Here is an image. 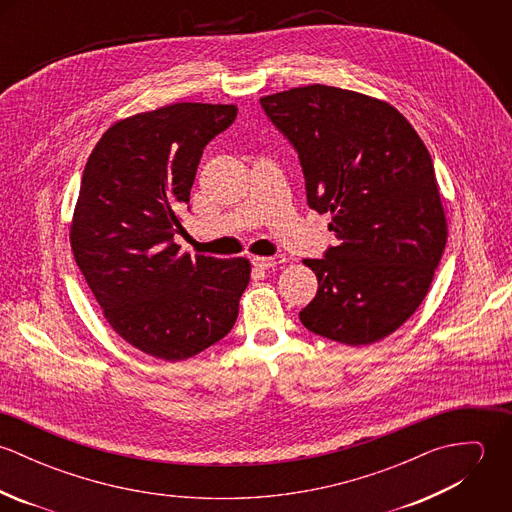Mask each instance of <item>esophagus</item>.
Here are the masks:
<instances>
[{
    "label": "esophagus",
    "mask_w": 512,
    "mask_h": 512,
    "mask_svg": "<svg viewBox=\"0 0 512 512\" xmlns=\"http://www.w3.org/2000/svg\"><path fill=\"white\" fill-rule=\"evenodd\" d=\"M284 262H286L284 256H270V258H266V256H254V258H252V264H254L256 268H262V270H272V268H276V266H280V264H284Z\"/></svg>",
    "instance_id": "1"
}]
</instances>
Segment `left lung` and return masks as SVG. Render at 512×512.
<instances>
[{
    "label": "left lung",
    "instance_id": "8db88e82",
    "mask_svg": "<svg viewBox=\"0 0 512 512\" xmlns=\"http://www.w3.org/2000/svg\"><path fill=\"white\" fill-rule=\"evenodd\" d=\"M260 104L297 149L307 203L331 213L339 240L303 260L319 290L301 323L351 347L392 335L428 295L447 240L428 147L390 102L363 92L309 84Z\"/></svg>",
    "mask_w": 512,
    "mask_h": 512
}]
</instances>
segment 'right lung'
<instances>
[{
	"label": "right lung",
	"mask_w": 512,
	"mask_h": 512,
	"mask_svg": "<svg viewBox=\"0 0 512 512\" xmlns=\"http://www.w3.org/2000/svg\"><path fill=\"white\" fill-rule=\"evenodd\" d=\"M234 104L177 102L114 122L92 149L71 220V248L108 325L161 361H185L228 335L250 260L181 252L173 234L205 146Z\"/></svg>",
	"instance_id": "right-lung-1"
}]
</instances>
